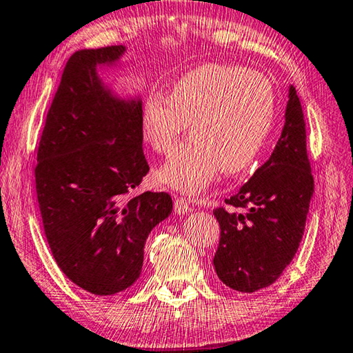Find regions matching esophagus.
<instances>
[{"instance_id": "34e87169", "label": "esophagus", "mask_w": 353, "mask_h": 353, "mask_svg": "<svg viewBox=\"0 0 353 353\" xmlns=\"http://www.w3.org/2000/svg\"><path fill=\"white\" fill-rule=\"evenodd\" d=\"M190 211V203L184 196H178L175 200V212L176 214H188Z\"/></svg>"}]
</instances>
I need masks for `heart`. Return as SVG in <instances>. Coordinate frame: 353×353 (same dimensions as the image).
Listing matches in <instances>:
<instances>
[{
	"label": "heart",
	"mask_w": 353,
	"mask_h": 353,
	"mask_svg": "<svg viewBox=\"0 0 353 353\" xmlns=\"http://www.w3.org/2000/svg\"><path fill=\"white\" fill-rule=\"evenodd\" d=\"M273 85L256 71L209 63L173 83L170 94L150 92L142 110V138L159 154L176 147L190 122L192 138L159 169V180L199 192L219 170L237 175L254 163L273 128Z\"/></svg>",
	"instance_id": "heart-1"
}]
</instances>
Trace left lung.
I'll list each match as a JSON object with an SVG mask.
<instances>
[{"mask_svg":"<svg viewBox=\"0 0 353 353\" xmlns=\"http://www.w3.org/2000/svg\"><path fill=\"white\" fill-rule=\"evenodd\" d=\"M313 186L304 113L292 86L273 154L225 199L226 208L214 209L220 225L214 268L225 285L252 293L279 279L299 248Z\"/></svg>","mask_w":353,"mask_h":353,"instance_id":"8db88e82","label":"left lung"}]
</instances>
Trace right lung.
I'll list each match as a JSON object with an SVG mask.
<instances>
[{
    "label": "right lung",
    "instance_id": "1",
    "mask_svg": "<svg viewBox=\"0 0 353 353\" xmlns=\"http://www.w3.org/2000/svg\"><path fill=\"white\" fill-rule=\"evenodd\" d=\"M123 49H80L68 59L34 169L55 263L99 296L133 285L148 234L173 209L167 192L132 195L150 170L142 152V105L111 96L96 76V65L117 60Z\"/></svg>",
    "mask_w": 353,
    "mask_h": 353
}]
</instances>
